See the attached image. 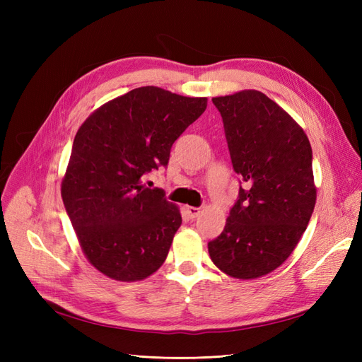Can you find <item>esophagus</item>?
Returning <instances> with one entry per match:
<instances>
[{"label": "esophagus", "instance_id": "1", "mask_svg": "<svg viewBox=\"0 0 362 362\" xmlns=\"http://www.w3.org/2000/svg\"><path fill=\"white\" fill-rule=\"evenodd\" d=\"M185 211H187L190 218H196V217L201 214V208H198V206H187V208H185Z\"/></svg>", "mask_w": 362, "mask_h": 362}]
</instances>
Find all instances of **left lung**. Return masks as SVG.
Instances as JSON below:
<instances>
[{
	"label": "left lung",
	"instance_id": "1",
	"mask_svg": "<svg viewBox=\"0 0 362 362\" xmlns=\"http://www.w3.org/2000/svg\"><path fill=\"white\" fill-rule=\"evenodd\" d=\"M213 104L243 187L208 252L226 275L259 278L291 255L308 226L315 205L313 149L296 120L264 93L242 90Z\"/></svg>",
	"mask_w": 362,
	"mask_h": 362
}]
</instances>
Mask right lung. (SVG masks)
Instances as JSON below:
<instances>
[{
  "mask_svg": "<svg viewBox=\"0 0 362 362\" xmlns=\"http://www.w3.org/2000/svg\"><path fill=\"white\" fill-rule=\"evenodd\" d=\"M206 108L160 87L108 101L76 133L62 198L90 264L116 281H141L166 259L181 226L178 206L145 177L166 168L172 145Z\"/></svg>",
  "mask_w": 362,
  "mask_h": 362,
  "instance_id": "right-lung-1",
  "label": "right lung"
}]
</instances>
